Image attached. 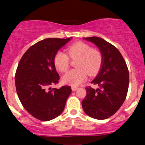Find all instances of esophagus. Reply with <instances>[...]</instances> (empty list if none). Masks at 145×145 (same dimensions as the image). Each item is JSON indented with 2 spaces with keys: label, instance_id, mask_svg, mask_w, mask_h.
<instances>
[{
  "label": "esophagus",
  "instance_id": "34e87169",
  "mask_svg": "<svg viewBox=\"0 0 145 145\" xmlns=\"http://www.w3.org/2000/svg\"><path fill=\"white\" fill-rule=\"evenodd\" d=\"M78 90V88L77 87H75V86H72V91H76Z\"/></svg>",
  "mask_w": 145,
  "mask_h": 145
}]
</instances>
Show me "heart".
<instances>
[{
	"mask_svg": "<svg viewBox=\"0 0 145 145\" xmlns=\"http://www.w3.org/2000/svg\"><path fill=\"white\" fill-rule=\"evenodd\" d=\"M71 59L77 60L76 69H72L63 76V82L72 86L80 84L87 78V74L94 75L100 70L103 63V55L100 50L93 49L86 43L76 42L67 47ZM70 59L66 53L59 51L55 55V67L61 72H65L69 67Z\"/></svg>",
	"mask_w": 145,
	"mask_h": 145,
	"instance_id": "obj_1",
	"label": "heart"
}]
</instances>
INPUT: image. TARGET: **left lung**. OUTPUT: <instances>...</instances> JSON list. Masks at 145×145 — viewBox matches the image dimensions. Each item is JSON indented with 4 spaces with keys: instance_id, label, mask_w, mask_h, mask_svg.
Wrapping results in <instances>:
<instances>
[{
    "instance_id": "1",
    "label": "left lung",
    "mask_w": 145,
    "mask_h": 145,
    "mask_svg": "<svg viewBox=\"0 0 145 145\" xmlns=\"http://www.w3.org/2000/svg\"><path fill=\"white\" fill-rule=\"evenodd\" d=\"M98 47L103 55L100 71L91 83L98 88L86 87L82 100L84 112L96 120H105L118 112L125 100L129 74L123 57L114 45L98 37H84Z\"/></svg>"
}]
</instances>
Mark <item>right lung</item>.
Instances as JSON below:
<instances>
[{
    "label": "right lung",
    "mask_w": 145,
    "mask_h": 145,
    "mask_svg": "<svg viewBox=\"0 0 145 145\" xmlns=\"http://www.w3.org/2000/svg\"><path fill=\"white\" fill-rule=\"evenodd\" d=\"M71 38L38 41L25 51L18 65L15 74L18 96L25 110L37 120L47 121L62 114L72 92L69 86L50 88L59 80L55 55Z\"/></svg>",
    "instance_id": "right-lung-1"
}]
</instances>
